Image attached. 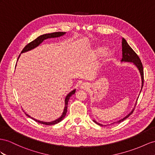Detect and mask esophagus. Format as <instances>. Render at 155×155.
I'll use <instances>...</instances> for the list:
<instances>
[{
    "mask_svg": "<svg viewBox=\"0 0 155 155\" xmlns=\"http://www.w3.org/2000/svg\"><path fill=\"white\" fill-rule=\"evenodd\" d=\"M81 88H82V89H85V90H86V89H88V85L87 84H86V83H83V84H81Z\"/></svg>",
    "mask_w": 155,
    "mask_h": 155,
    "instance_id": "1",
    "label": "esophagus"
}]
</instances>
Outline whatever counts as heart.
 Instances as JSON below:
<instances>
[{
    "label": "heart",
    "instance_id": "1",
    "mask_svg": "<svg viewBox=\"0 0 155 155\" xmlns=\"http://www.w3.org/2000/svg\"><path fill=\"white\" fill-rule=\"evenodd\" d=\"M105 51V48L104 46H98L97 47L96 49L94 50V53L95 55L97 57H100L101 55L104 54V56L106 59H109L110 58H111L113 55V52L111 50H108L106 51V52H104ZM105 53H104V52Z\"/></svg>",
    "mask_w": 155,
    "mask_h": 155
}]
</instances>
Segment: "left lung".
<instances>
[{
    "instance_id": "left-lung-1",
    "label": "left lung",
    "mask_w": 155,
    "mask_h": 155,
    "mask_svg": "<svg viewBox=\"0 0 155 155\" xmlns=\"http://www.w3.org/2000/svg\"><path fill=\"white\" fill-rule=\"evenodd\" d=\"M122 59L121 61H124V62H131V63H133L136 66L137 68L138 69L139 71H140V73L141 75V89L140 92H141V90L143 88V81H144V77H143V65L141 62V60L140 58H139L138 55H137V54L135 52V51L133 50V49L131 48L127 42V41L126 40L122 38ZM136 101V103H137ZM135 105V106H136ZM134 108L132 109V111H131L128 115H126L124 118H123L122 119H120V120H119L117 122H114L111 123L110 124H115V123H117V124H119V123L122 122V121H124L125 119H126L127 118H128L130 117V115L132 114V113L134 112ZM95 123H96L97 124L100 125V126H106L107 125H104V124H101L100 123H98L96 120H93ZM109 124H107V126H109Z\"/></svg>"
}]
</instances>
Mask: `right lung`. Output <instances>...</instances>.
I'll return each instance as SVG.
<instances>
[{
  "label": "right lung",
  "instance_id": "add662e5",
  "mask_svg": "<svg viewBox=\"0 0 155 155\" xmlns=\"http://www.w3.org/2000/svg\"><path fill=\"white\" fill-rule=\"evenodd\" d=\"M65 33H66L65 32H55V33L45 34V35H41V36H39L36 39L34 40V41H33L32 42H31L30 43L28 44V45H26L25 46L24 48H23V50L21 51V54L26 52V51H29L31 50L34 49L35 48H36L38 46H39L44 41H45V40H46L47 38L59 37H61V36H63V35H64ZM19 56H20V55H19V57L18 58V60ZM15 66H16V65H15ZM75 92H76V89L72 90L71 92H69L68 94L67 95V96L65 97V107H64V110H63V113L61 114V116L59 117V118L56 119V120H55L51 121V122H44V121L38 120H37V119H35V118H32L31 117H30L29 114H27L25 113L27 117L32 118V119H33L34 120H35V121L38 122V123H41V124H45V125H54V124H58V122H61L63 120V119L65 118V117L66 115L67 111V105H68V101L69 100L71 96H72V95H73L75 93Z\"/></svg>",
  "mask_w": 155,
  "mask_h": 155
}]
</instances>
